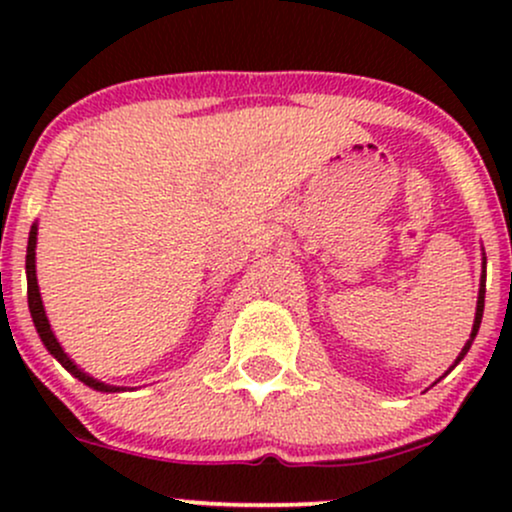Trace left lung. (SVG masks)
I'll use <instances>...</instances> for the list:
<instances>
[{"mask_svg":"<svg viewBox=\"0 0 512 512\" xmlns=\"http://www.w3.org/2000/svg\"><path fill=\"white\" fill-rule=\"evenodd\" d=\"M484 293H486V281L481 279V289H479V301H477V315H474V327H472V337H469V342L464 344V349H462V354L457 356V361L455 363H460L462 358H464V354H467L469 351V346H472V342H474V337H477V332H479V325H481V315H484Z\"/></svg>","mask_w":512,"mask_h":512,"instance_id":"obj_1","label":"left lung"}]
</instances>
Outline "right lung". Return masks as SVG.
<instances>
[{"label": "right lung", "mask_w": 512, "mask_h": 512, "mask_svg": "<svg viewBox=\"0 0 512 512\" xmlns=\"http://www.w3.org/2000/svg\"><path fill=\"white\" fill-rule=\"evenodd\" d=\"M35 236H38V228H31V236H28V250H26V276H28V308H31V317L35 322V330H38L40 339H43V344L48 346V351L52 356L57 358V361L62 363L64 368L69 370V373L74 375V378H79L81 383H86L88 387H93V390H101V392H117L120 387H113V385H105V383H98V380H93L91 375H86L84 370H79L74 366L72 361H69V356L64 354L60 342L55 339V334L50 330V322L48 317H45V308H43V301H40V291H38V279H35Z\"/></svg>", "instance_id": "1"}]
</instances>
